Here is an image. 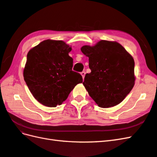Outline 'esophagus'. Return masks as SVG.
<instances>
[{
	"label": "esophagus",
	"instance_id": "obj_1",
	"mask_svg": "<svg viewBox=\"0 0 157 157\" xmlns=\"http://www.w3.org/2000/svg\"><path fill=\"white\" fill-rule=\"evenodd\" d=\"M85 74H86V72H85V71H82L81 73V75H82V78L84 79V78H85Z\"/></svg>",
	"mask_w": 157,
	"mask_h": 157
}]
</instances>
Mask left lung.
I'll use <instances>...</instances> for the list:
<instances>
[{
  "label": "left lung",
  "mask_w": 157,
  "mask_h": 157,
  "mask_svg": "<svg viewBox=\"0 0 157 157\" xmlns=\"http://www.w3.org/2000/svg\"><path fill=\"white\" fill-rule=\"evenodd\" d=\"M82 52L89 57L91 72L83 85L99 107L109 108L123 101L135 85V61L116 41L100 40L85 45Z\"/></svg>",
  "instance_id": "8db88e82"
}]
</instances>
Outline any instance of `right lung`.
<instances>
[{"mask_svg": "<svg viewBox=\"0 0 157 157\" xmlns=\"http://www.w3.org/2000/svg\"><path fill=\"white\" fill-rule=\"evenodd\" d=\"M71 47L63 40H45L31 48L23 71L26 85L36 100L56 107L66 101L82 76L72 71Z\"/></svg>", "mask_w": 157, "mask_h": 157, "instance_id": "obj_1", "label": "right lung"}]
</instances>
